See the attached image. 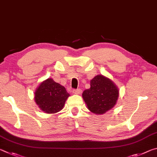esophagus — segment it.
<instances>
[{
  "instance_id": "esophagus-1",
  "label": "esophagus",
  "mask_w": 157,
  "mask_h": 157,
  "mask_svg": "<svg viewBox=\"0 0 157 157\" xmlns=\"http://www.w3.org/2000/svg\"><path fill=\"white\" fill-rule=\"evenodd\" d=\"M73 93L74 94H81L82 93V90L77 89V90H73Z\"/></svg>"
}]
</instances>
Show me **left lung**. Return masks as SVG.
Masks as SVG:
<instances>
[{
	"label": "left lung",
	"instance_id": "obj_1",
	"mask_svg": "<svg viewBox=\"0 0 157 157\" xmlns=\"http://www.w3.org/2000/svg\"><path fill=\"white\" fill-rule=\"evenodd\" d=\"M119 90L110 79L97 75L90 81V88L84 90L83 98L90 111L103 114L116 105Z\"/></svg>",
	"mask_w": 157,
	"mask_h": 157
}]
</instances>
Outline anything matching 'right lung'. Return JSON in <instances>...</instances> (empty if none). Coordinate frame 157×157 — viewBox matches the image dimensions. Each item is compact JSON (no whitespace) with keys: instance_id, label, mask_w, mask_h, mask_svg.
<instances>
[{"instance_id":"obj_1","label":"right lung","mask_w":157,"mask_h":157,"mask_svg":"<svg viewBox=\"0 0 157 157\" xmlns=\"http://www.w3.org/2000/svg\"><path fill=\"white\" fill-rule=\"evenodd\" d=\"M70 97L65 87L52 78L43 81L34 93V100L39 108L47 114H54L61 110Z\"/></svg>"}]
</instances>
